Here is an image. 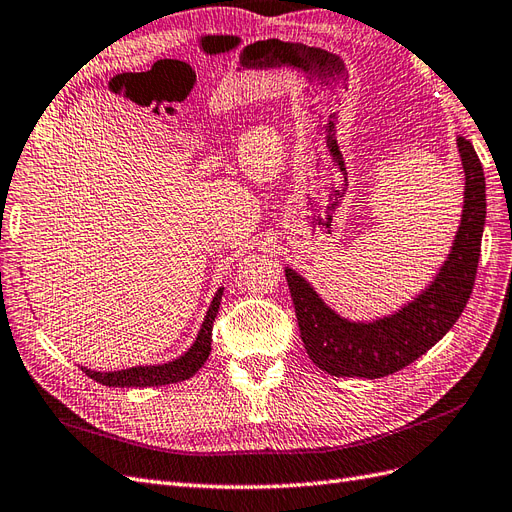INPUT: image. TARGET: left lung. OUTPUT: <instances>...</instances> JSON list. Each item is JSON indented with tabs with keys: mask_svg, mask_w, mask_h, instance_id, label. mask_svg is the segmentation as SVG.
<instances>
[{
	"mask_svg": "<svg viewBox=\"0 0 512 512\" xmlns=\"http://www.w3.org/2000/svg\"><path fill=\"white\" fill-rule=\"evenodd\" d=\"M465 170V204L457 239L435 282L403 310L375 323H351L327 308L314 288L286 269L303 347L334 377L379 379L416 362L457 323L476 282L487 217L485 172L472 142L459 137Z\"/></svg>",
	"mask_w": 512,
	"mask_h": 512,
	"instance_id": "obj_1",
	"label": "left lung"
}]
</instances>
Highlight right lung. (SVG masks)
<instances>
[{"mask_svg": "<svg viewBox=\"0 0 512 512\" xmlns=\"http://www.w3.org/2000/svg\"><path fill=\"white\" fill-rule=\"evenodd\" d=\"M224 288H219L211 308L204 316V323L196 342L191 344V349L181 355L174 362L168 364H159V366H137V368H127V370H114V372H96L81 368L86 372L90 379L96 383L109 385V388H150V385H168V383H178L185 381L189 377L196 375V372L204 366L206 359L211 355V338H213V321L219 310V301H222Z\"/></svg>", "mask_w": 512, "mask_h": 512, "instance_id": "add662e5", "label": "right lung"}]
</instances>
